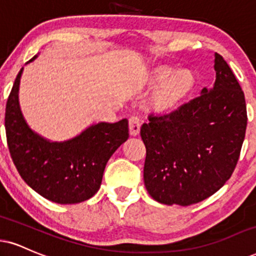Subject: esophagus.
I'll use <instances>...</instances> for the list:
<instances>
[{"label": "esophagus", "mask_w": 256, "mask_h": 256, "mask_svg": "<svg viewBox=\"0 0 256 256\" xmlns=\"http://www.w3.org/2000/svg\"><path fill=\"white\" fill-rule=\"evenodd\" d=\"M128 125H130V134L132 136H137V134H140L142 125L140 116L137 114H131L128 116Z\"/></svg>", "instance_id": "1"}]
</instances>
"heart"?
<instances>
[{
	"instance_id": "1",
	"label": "heart",
	"mask_w": 256,
	"mask_h": 256,
	"mask_svg": "<svg viewBox=\"0 0 256 256\" xmlns=\"http://www.w3.org/2000/svg\"><path fill=\"white\" fill-rule=\"evenodd\" d=\"M172 74L170 69H161L158 72L160 78H168ZM190 83L192 80L187 74H178V75L174 76L173 78H170L166 83L163 87L160 89L158 96H156V101L158 104L161 107H170L173 106L180 100L181 98L186 94V92L188 90L190 87Z\"/></svg>"
}]
</instances>
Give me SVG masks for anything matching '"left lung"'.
Instances as JSON below:
<instances>
[{
  "mask_svg": "<svg viewBox=\"0 0 256 256\" xmlns=\"http://www.w3.org/2000/svg\"><path fill=\"white\" fill-rule=\"evenodd\" d=\"M211 89L140 128L146 148L144 184L162 204L187 206L216 193L238 161L247 128L244 94L232 70L214 54Z\"/></svg>",
  "mask_w": 256,
  "mask_h": 256,
  "instance_id": "left-lung-1",
  "label": "left lung"
}]
</instances>
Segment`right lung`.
Returning <instances> with one entry per match:
<instances>
[{
    "label": "right lung",
    "instance_id": "add662e5",
    "mask_svg": "<svg viewBox=\"0 0 256 256\" xmlns=\"http://www.w3.org/2000/svg\"><path fill=\"white\" fill-rule=\"evenodd\" d=\"M21 74L22 69L8 96L4 116L8 149L20 176L36 193L58 204L92 198L100 188L110 158L128 138V119L100 122L72 140L51 143L30 130L22 118L18 100Z\"/></svg>",
    "mask_w": 256,
    "mask_h": 256
}]
</instances>
